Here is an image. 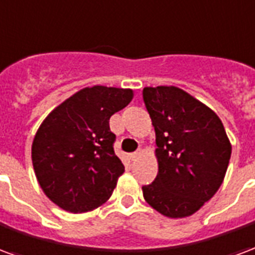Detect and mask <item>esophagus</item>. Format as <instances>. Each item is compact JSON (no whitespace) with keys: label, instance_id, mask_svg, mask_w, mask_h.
I'll return each instance as SVG.
<instances>
[{"label":"esophagus","instance_id":"1","mask_svg":"<svg viewBox=\"0 0 255 255\" xmlns=\"http://www.w3.org/2000/svg\"><path fill=\"white\" fill-rule=\"evenodd\" d=\"M140 154H142V151H135V152H131V154H129V159H131V161H136L137 158H139V156H140Z\"/></svg>","mask_w":255,"mask_h":255}]
</instances>
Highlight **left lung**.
Listing matches in <instances>:
<instances>
[{
  "instance_id": "1",
  "label": "left lung",
  "mask_w": 255,
  "mask_h": 255,
  "mask_svg": "<svg viewBox=\"0 0 255 255\" xmlns=\"http://www.w3.org/2000/svg\"><path fill=\"white\" fill-rule=\"evenodd\" d=\"M155 129L159 170L143 197L167 218L199 211L223 182L231 144L218 115L175 86L143 89Z\"/></svg>"
}]
</instances>
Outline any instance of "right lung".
Segmentation results:
<instances>
[{"instance_id": "1", "label": "right lung", "mask_w": 255, "mask_h": 255, "mask_svg": "<svg viewBox=\"0 0 255 255\" xmlns=\"http://www.w3.org/2000/svg\"><path fill=\"white\" fill-rule=\"evenodd\" d=\"M131 100V89L85 88L41 123L32 143V163L52 203L82 214L111 197L124 165L113 150L116 135L109 119Z\"/></svg>"}]
</instances>
